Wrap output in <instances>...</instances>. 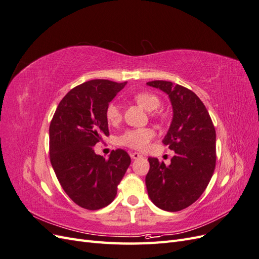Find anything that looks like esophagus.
<instances>
[{
    "label": "esophagus",
    "instance_id": "1",
    "mask_svg": "<svg viewBox=\"0 0 259 259\" xmlns=\"http://www.w3.org/2000/svg\"><path fill=\"white\" fill-rule=\"evenodd\" d=\"M131 158H132L133 160H136V159L142 158V154L138 153V152H132V153H131Z\"/></svg>",
    "mask_w": 259,
    "mask_h": 259
}]
</instances>
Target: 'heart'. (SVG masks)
<instances>
[{
	"instance_id": "1",
	"label": "heart",
	"mask_w": 259,
	"mask_h": 259,
	"mask_svg": "<svg viewBox=\"0 0 259 259\" xmlns=\"http://www.w3.org/2000/svg\"><path fill=\"white\" fill-rule=\"evenodd\" d=\"M136 103L144 108L147 111H154L160 107V99L158 96L153 95L151 93L142 92L134 96ZM106 119L110 124H116L121 120V111L116 104H109L106 109ZM155 136L154 130L150 127H142V128H133L125 131L123 134L117 138V142L120 145L130 147L135 150H145L150 144L153 137Z\"/></svg>"
}]
</instances>
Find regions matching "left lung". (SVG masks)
<instances>
[{"label": "left lung", "mask_w": 259, "mask_h": 259, "mask_svg": "<svg viewBox=\"0 0 259 259\" xmlns=\"http://www.w3.org/2000/svg\"><path fill=\"white\" fill-rule=\"evenodd\" d=\"M147 85L166 93L173 120L162 140L175 155L169 165L149 158L146 176L149 198L167 211L182 210L197 201L213 176L216 164V132L204 104L195 94L168 81Z\"/></svg>", "instance_id": "1"}]
</instances>
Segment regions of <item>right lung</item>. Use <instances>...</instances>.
<instances>
[{
  "instance_id": "1",
  "label": "right lung",
  "mask_w": 259,
  "mask_h": 259,
  "mask_svg": "<svg viewBox=\"0 0 259 259\" xmlns=\"http://www.w3.org/2000/svg\"><path fill=\"white\" fill-rule=\"evenodd\" d=\"M126 82L91 80L61 99L50 125V158L62 189L79 206L96 210L114 200L131 158L122 149L109 159L94 146L109 135L106 109Z\"/></svg>"
}]
</instances>
